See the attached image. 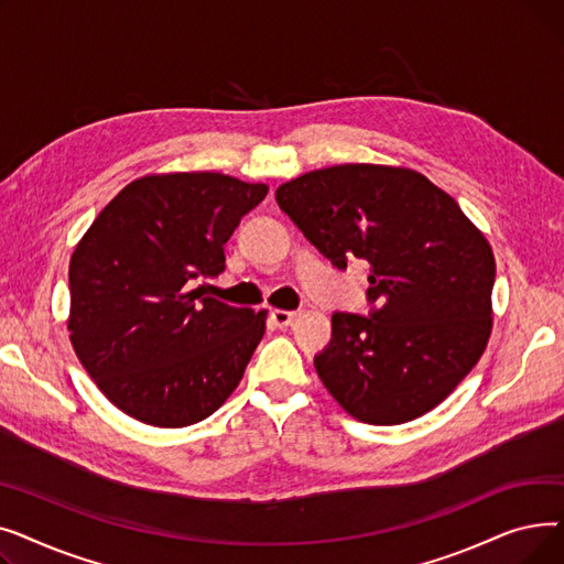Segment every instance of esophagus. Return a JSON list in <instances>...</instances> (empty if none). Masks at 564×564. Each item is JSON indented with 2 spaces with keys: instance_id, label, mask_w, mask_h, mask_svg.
I'll return each instance as SVG.
<instances>
[{
  "instance_id": "34e87169",
  "label": "esophagus",
  "mask_w": 564,
  "mask_h": 564,
  "mask_svg": "<svg viewBox=\"0 0 564 564\" xmlns=\"http://www.w3.org/2000/svg\"><path fill=\"white\" fill-rule=\"evenodd\" d=\"M297 311H281V308H276V311H272V319H274V324L279 329H288L290 324L297 319Z\"/></svg>"
}]
</instances>
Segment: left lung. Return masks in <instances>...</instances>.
I'll return each mask as SVG.
<instances>
[{
  "label": "left lung",
  "instance_id": "1",
  "mask_svg": "<svg viewBox=\"0 0 564 564\" xmlns=\"http://www.w3.org/2000/svg\"><path fill=\"white\" fill-rule=\"evenodd\" d=\"M306 240L370 264L368 315L336 311L315 370L361 423L400 425L446 400L491 334L496 262L455 198L411 169L340 164L276 189Z\"/></svg>",
  "mask_w": 564,
  "mask_h": 564
}]
</instances>
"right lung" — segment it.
Segmentation results:
<instances>
[{
  "label": "right lung",
  "instance_id": "add662e5",
  "mask_svg": "<svg viewBox=\"0 0 564 564\" xmlns=\"http://www.w3.org/2000/svg\"><path fill=\"white\" fill-rule=\"evenodd\" d=\"M267 185L224 173L145 175L118 192L68 270L70 343L128 416L185 427L237 389L267 313L189 290L226 270L224 245Z\"/></svg>",
  "mask_w": 564,
  "mask_h": 564
}]
</instances>
